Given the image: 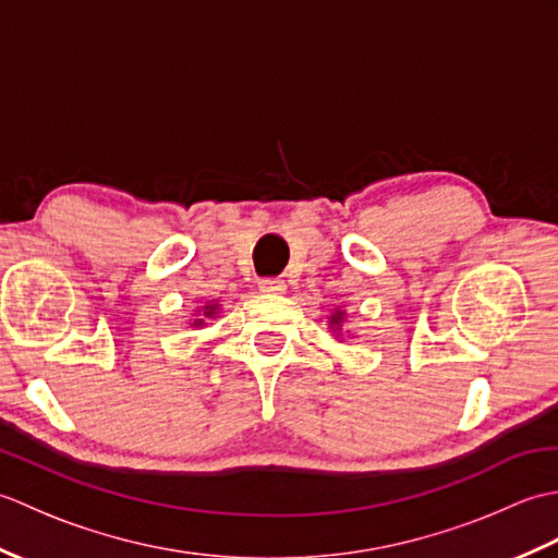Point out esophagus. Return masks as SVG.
Masks as SVG:
<instances>
[{"label":"esophagus","mask_w":558,"mask_h":558,"mask_svg":"<svg viewBox=\"0 0 558 558\" xmlns=\"http://www.w3.org/2000/svg\"><path fill=\"white\" fill-rule=\"evenodd\" d=\"M286 280H280V278H264V280H258V290L260 292H286Z\"/></svg>","instance_id":"esophagus-1"}]
</instances>
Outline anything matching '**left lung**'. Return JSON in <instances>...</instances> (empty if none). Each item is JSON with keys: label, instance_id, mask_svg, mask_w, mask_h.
Here are the masks:
<instances>
[{"label": "left lung", "instance_id": "obj_1", "mask_svg": "<svg viewBox=\"0 0 558 558\" xmlns=\"http://www.w3.org/2000/svg\"><path fill=\"white\" fill-rule=\"evenodd\" d=\"M345 322H348L345 310H340V306H338V310L330 312V316H328V328L336 333V340H342V324H345Z\"/></svg>", "mask_w": 558, "mask_h": 558}]
</instances>
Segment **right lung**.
I'll return each mask as SVG.
<instances>
[{
  "mask_svg": "<svg viewBox=\"0 0 558 558\" xmlns=\"http://www.w3.org/2000/svg\"><path fill=\"white\" fill-rule=\"evenodd\" d=\"M194 322H189L192 328H204L208 318H216L220 314V302L218 300H208L204 306H196L194 310Z\"/></svg>",
  "mask_w": 558,
  "mask_h": 558,
  "instance_id": "add662e5",
  "label": "right lung"
}]
</instances>
